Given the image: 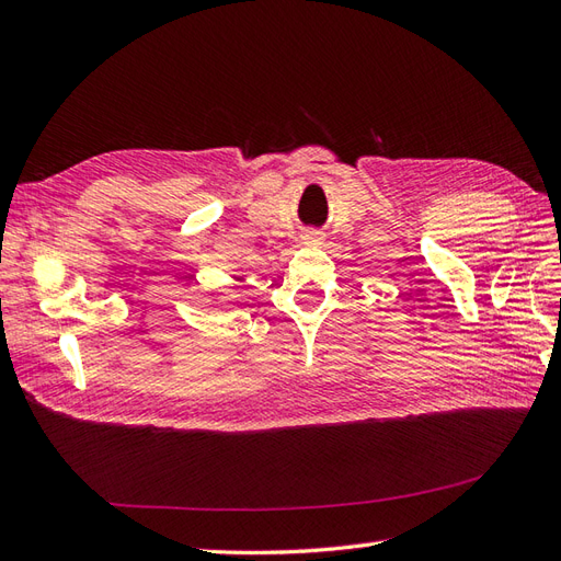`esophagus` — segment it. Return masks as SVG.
Returning a JSON list of instances; mask_svg holds the SVG:
<instances>
[{"instance_id":"34e87169","label":"esophagus","mask_w":561,"mask_h":561,"mask_svg":"<svg viewBox=\"0 0 561 561\" xmlns=\"http://www.w3.org/2000/svg\"><path fill=\"white\" fill-rule=\"evenodd\" d=\"M320 239H322L320 232H306V234H304V241H306V243H320Z\"/></svg>"}]
</instances>
